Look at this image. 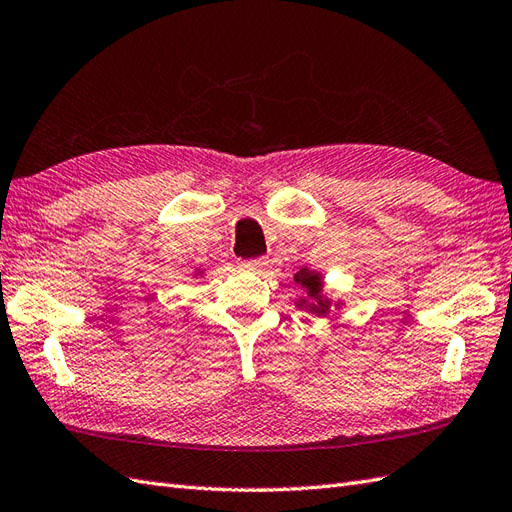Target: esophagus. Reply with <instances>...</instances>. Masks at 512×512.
Masks as SVG:
<instances>
[{"instance_id": "34e87169", "label": "esophagus", "mask_w": 512, "mask_h": 512, "mask_svg": "<svg viewBox=\"0 0 512 512\" xmlns=\"http://www.w3.org/2000/svg\"><path fill=\"white\" fill-rule=\"evenodd\" d=\"M268 266V261L264 257H257V259H242L240 261V268L248 270V272H261Z\"/></svg>"}]
</instances>
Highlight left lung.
Here are the masks:
<instances>
[{"label":"left lung","instance_id":"8db88e82","mask_svg":"<svg viewBox=\"0 0 512 512\" xmlns=\"http://www.w3.org/2000/svg\"><path fill=\"white\" fill-rule=\"evenodd\" d=\"M294 283L303 287V296L296 300V307L313 313L318 318H326L329 311L335 307H344V300H333L329 294L324 292V277L318 270H309V268H300L294 274Z\"/></svg>","mask_w":512,"mask_h":512}]
</instances>
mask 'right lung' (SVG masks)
Masks as SVG:
<instances>
[{
  "label": "right lung",
  "mask_w": 512,
  "mask_h": 512,
  "mask_svg": "<svg viewBox=\"0 0 512 512\" xmlns=\"http://www.w3.org/2000/svg\"><path fill=\"white\" fill-rule=\"evenodd\" d=\"M194 277H203V268H196L194 270Z\"/></svg>",
  "instance_id": "1"
}]
</instances>
